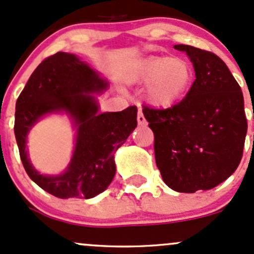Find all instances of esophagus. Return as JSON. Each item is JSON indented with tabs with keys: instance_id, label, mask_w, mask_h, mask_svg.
<instances>
[{
	"instance_id": "1",
	"label": "esophagus",
	"mask_w": 254,
	"mask_h": 254,
	"mask_svg": "<svg viewBox=\"0 0 254 254\" xmlns=\"http://www.w3.org/2000/svg\"><path fill=\"white\" fill-rule=\"evenodd\" d=\"M137 123H138V125H146V124H147V122H146V118L143 117V113H142V111H141V108H138Z\"/></svg>"
}]
</instances>
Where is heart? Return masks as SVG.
<instances>
[{
	"instance_id": "b5f03b06",
	"label": "heart",
	"mask_w": 254,
	"mask_h": 254,
	"mask_svg": "<svg viewBox=\"0 0 254 254\" xmlns=\"http://www.w3.org/2000/svg\"><path fill=\"white\" fill-rule=\"evenodd\" d=\"M193 70L183 58L147 57L138 61L127 75L130 84H147L146 97L154 107L174 105L190 90Z\"/></svg>"
}]
</instances>
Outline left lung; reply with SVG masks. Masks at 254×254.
<instances>
[{
	"mask_svg": "<svg viewBox=\"0 0 254 254\" xmlns=\"http://www.w3.org/2000/svg\"><path fill=\"white\" fill-rule=\"evenodd\" d=\"M188 53L196 80L186 97L167 109L143 106L154 134V156L164 183L178 192L210 190L239 167L247 132L244 95L226 64L208 51Z\"/></svg>",
	"mask_w": 254,
	"mask_h": 254,
	"instance_id": "left-lung-1",
	"label": "left lung"
}]
</instances>
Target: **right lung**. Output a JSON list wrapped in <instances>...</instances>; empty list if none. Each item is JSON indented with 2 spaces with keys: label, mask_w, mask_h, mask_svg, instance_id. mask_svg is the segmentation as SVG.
I'll return each instance as SVG.
<instances>
[{
  "label": "right lung",
  "mask_w": 254,
  "mask_h": 254,
  "mask_svg": "<svg viewBox=\"0 0 254 254\" xmlns=\"http://www.w3.org/2000/svg\"><path fill=\"white\" fill-rule=\"evenodd\" d=\"M108 82L71 53L57 52L34 70L15 103L14 134L26 174L42 190L58 198H92L109 186L116 175L114 153L137 125V108L98 113L92 93ZM64 111L77 127L76 148L61 176H42L27 158L28 130L46 114Z\"/></svg>",
  "instance_id": "1"
}]
</instances>
